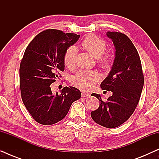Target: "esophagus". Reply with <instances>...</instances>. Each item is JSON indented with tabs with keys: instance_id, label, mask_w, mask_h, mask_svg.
<instances>
[{
	"instance_id": "1",
	"label": "esophagus",
	"mask_w": 159,
	"mask_h": 159,
	"mask_svg": "<svg viewBox=\"0 0 159 159\" xmlns=\"http://www.w3.org/2000/svg\"><path fill=\"white\" fill-rule=\"evenodd\" d=\"M90 96V94H88V93H82V97H84V98H89Z\"/></svg>"
}]
</instances>
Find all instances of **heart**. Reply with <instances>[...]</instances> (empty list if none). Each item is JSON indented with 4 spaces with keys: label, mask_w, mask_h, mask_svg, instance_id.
I'll list each match as a JSON object with an SVG mask.
<instances>
[{
    "label": "heart",
    "mask_w": 159,
    "mask_h": 159,
    "mask_svg": "<svg viewBox=\"0 0 159 159\" xmlns=\"http://www.w3.org/2000/svg\"><path fill=\"white\" fill-rule=\"evenodd\" d=\"M82 47L90 53L93 57L98 58L99 64L104 69H108L112 62V56L105 53L106 44L105 41L98 37L90 34L84 38L82 42ZM77 48L71 45L64 54V64L67 68L72 69L76 66V58L77 55ZM100 80V76L96 71L90 70H80L71 78V83L80 90H90Z\"/></svg>",
    "instance_id": "obj_1"
}]
</instances>
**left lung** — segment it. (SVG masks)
Listing matches in <instances>:
<instances>
[{"mask_svg":"<svg viewBox=\"0 0 159 159\" xmlns=\"http://www.w3.org/2000/svg\"><path fill=\"white\" fill-rule=\"evenodd\" d=\"M115 47V58L108 75L101 82L102 90L112 95L103 101L101 95L93 93L100 103L91 112L92 119L106 128H115L125 122L137 107L144 84L140 56L133 43L125 34L107 32Z\"/></svg>","mask_w":159,"mask_h":159,"instance_id":"left-lung-1","label":"left lung"}]
</instances>
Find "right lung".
I'll use <instances>...</instances> for the list:
<instances>
[{
    "label": "right lung",
    "instance_id": "obj_1",
    "mask_svg": "<svg viewBox=\"0 0 159 159\" xmlns=\"http://www.w3.org/2000/svg\"><path fill=\"white\" fill-rule=\"evenodd\" d=\"M80 34L45 30L28 45L19 68L21 99L37 122L50 125L62 120L71 104L81 98L77 88L65 87L53 94L50 85L64 70V54L77 42Z\"/></svg>",
    "mask_w": 159,
    "mask_h": 159
}]
</instances>
